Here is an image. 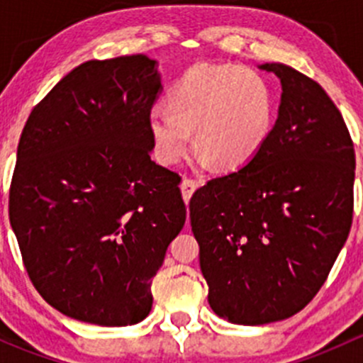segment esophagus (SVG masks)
<instances>
[{
	"mask_svg": "<svg viewBox=\"0 0 363 363\" xmlns=\"http://www.w3.org/2000/svg\"><path fill=\"white\" fill-rule=\"evenodd\" d=\"M196 188H199V184H196L195 181H191V179H184V181L181 182V191H182V199H184V202H189L193 196V193L196 191Z\"/></svg>",
	"mask_w": 363,
	"mask_h": 363,
	"instance_id": "obj_1",
	"label": "esophagus"
}]
</instances>
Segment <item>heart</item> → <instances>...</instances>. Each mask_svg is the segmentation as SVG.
<instances>
[{
  "instance_id": "1",
  "label": "heart",
  "mask_w": 363,
  "mask_h": 363,
  "mask_svg": "<svg viewBox=\"0 0 363 363\" xmlns=\"http://www.w3.org/2000/svg\"><path fill=\"white\" fill-rule=\"evenodd\" d=\"M168 111L147 116L156 160L179 163L195 142L200 164L226 170L246 167L269 140L274 126V94L255 69L240 65L193 67L167 96Z\"/></svg>"
}]
</instances>
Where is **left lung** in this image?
<instances>
[{"label":"left lung","mask_w":363,"mask_h":363,"mask_svg":"<svg viewBox=\"0 0 363 363\" xmlns=\"http://www.w3.org/2000/svg\"><path fill=\"white\" fill-rule=\"evenodd\" d=\"M277 121L246 167L189 202L208 303L235 325L286 320L313 300L353 219L354 149L323 87L281 63Z\"/></svg>","instance_id":"8db88e82"}]
</instances>
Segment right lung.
Returning <instances> with one entry per match:
<instances>
[{"label":"right lung","mask_w":363,"mask_h":363,"mask_svg":"<svg viewBox=\"0 0 363 363\" xmlns=\"http://www.w3.org/2000/svg\"><path fill=\"white\" fill-rule=\"evenodd\" d=\"M163 89L145 54L86 61L28 117L10 225L38 294L73 320L126 327L152 307V277L186 221L179 175L151 160Z\"/></svg>","instance_id":"1"}]
</instances>
